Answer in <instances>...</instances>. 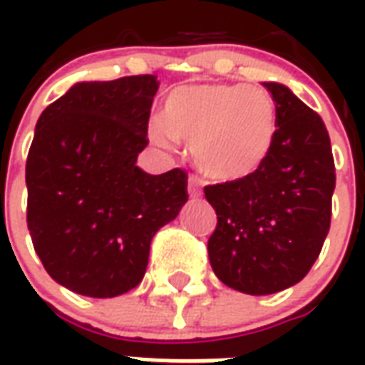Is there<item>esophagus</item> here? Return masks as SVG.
<instances>
[{"mask_svg": "<svg viewBox=\"0 0 365 365\" xmlns=\"http://www.w3.org/2000/svg\"><path fill=\"white\" fill-rule=\"evenodd\" d=\"M187 193H190V197H201V180H199L197 175H190V180H187Z\"/></svg>", "mask_w": 365, "mask_h": 365, "instance_id": "obj_1", "label": "esophagus"}]
</instances>
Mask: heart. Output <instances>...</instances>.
Wrapping results in <instances>:
<instances>
[{
    "label": "heart",
    "instance_id": "heart-1",
    "mask_svg": "<svg viewBox=\"0 0 365 365\" xmlns=\"http://www.w3.org/2000/svg\"><path fill=\"white\" fill-rule=\"evenodd\" d=\"M277 135V105L268 90L242 83H191L168 96L150 138L162 148L191 146L195 166L217 182H238L268 160Z\"/></svg>",
    "mask_w": 365,
    "mask_h": 365
}]
</instances>
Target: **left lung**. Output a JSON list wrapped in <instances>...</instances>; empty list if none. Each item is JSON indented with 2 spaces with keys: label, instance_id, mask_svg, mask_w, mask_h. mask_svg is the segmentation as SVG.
I'll list each match as a JSON object with an SVG mask.
<instances>
[{
  "label": "left lung",
  "instance_id": "left-lung-1",
  "mask_svg": "<svg viewBox=\"0 0 365 365\" xmlns=\"http://www.w3.org/2000/svg\"><path fill=\"white\" fill-rule=\"evenodd\" d=\"M277 105L268 160L238 182L207 185L217 213L209 238L211 268L225 285L269 295L299 283L329 235L336 183L329 130L289 88L266 82Z\"/></svg>",
  "mask_w": 365,
  "mask_h": 365
}]
</instances>
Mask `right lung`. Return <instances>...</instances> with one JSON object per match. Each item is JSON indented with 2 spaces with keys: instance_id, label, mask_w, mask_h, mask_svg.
<instances>
[{
  "instance_id": "right-lung-1",
  "label": "right lung",
  "mask_w": 365,
  "mask_h": 365,
  "mask_svg": "<svg viewBox=\"0 0 365 365\" xmlns=\"http://www.w3.org/2000/svg\"><path fill=\"white\" fill-rule=\"evenodd\" d=\"M156 76L82 82L43 111L29 148L27 227L54 282L117 297L143 282L152 237L187 201V174L136 166Z\"/></svg>"
}]
</instances>
